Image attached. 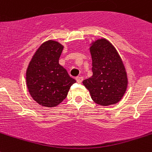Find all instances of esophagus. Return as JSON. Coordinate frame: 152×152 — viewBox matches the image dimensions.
I'll return each mask as SVG.
<instances>
[{"label": "esophagus", "mask_w": 152, "mask_h": 152, "mask_svg": "<svg viewBox=\"0 0 152 152\" xmlns=\"http://www.w3.org/2000/svg\"><path fill=\"white\" fill-rule=\"evenodd\" d=\"M76 80L79 83H82V81L83 80V77H82V76H77L76 78Z\"/></svg>", "instance_id": "obj_1"}]
</instances>
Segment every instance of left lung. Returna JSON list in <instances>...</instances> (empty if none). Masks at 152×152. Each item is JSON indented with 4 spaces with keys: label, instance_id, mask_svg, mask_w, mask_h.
<instances>
[{
    "label": "left lung",
    "instance_id": "1",
    "mask_svg": "<svg viewBox=\"0 0 152 152\" xmlns=\"http://www.w3.org/2000/svg\"><path fill=\"white\" fill-rule=\"evenodd\" d=\"M93 76L83 83L92 100L101 106L115 104L127 90L128 80L125 66L117 49L106 39L90 44Z\"/></svg>",
    "mask_w": 152,
    "mask_h": 152
}]
</instances>
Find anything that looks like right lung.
<instances>
[{
  "label": "right lung",
  "instance_id": "right-lung-1",
  "mask_svg": "<svg viewBox=\"0 0 152 152\" xmlns=\"http://www.w3.org/2000/svg\"><path fill=\"white\" fill-rule=\"evenodd\" d=\"M63 45L54 40L41 45L26 70V83L29 94L39 105L55 107L67 96L76 80L70 77L58 59Z\"/></svg>",
  "mask_w": 152,
  "mask_h": 152
}]
</instances>
